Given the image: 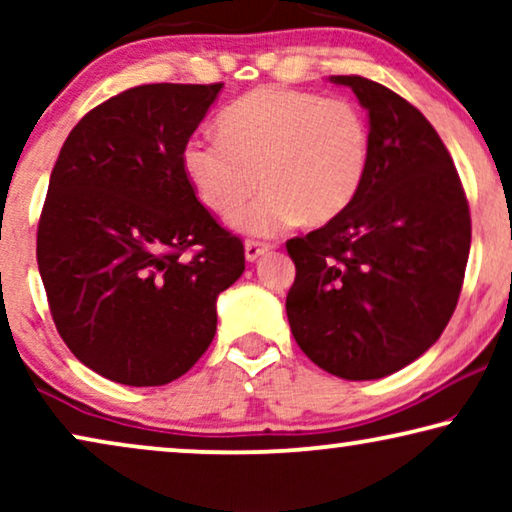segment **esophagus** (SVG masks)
<instances>
[{
	"label": "esophagus",
	"instance_id": "1",
	"mask_svg": "<svg viewBox=\"0 0 512 512\" xmlns=\"http://www.w3.org/2000/svg\"><path fill=\"white\" fill-rule=\"evenodd\" d=\"M272 247L270 244H263V242H254V240H249L247 244H244V256H247V261L249 263H254V261H258V258H261L263 254H268Z\"/></svg>",
	"mask_w": 512,
	"mask_h": 512
}]
</instances>
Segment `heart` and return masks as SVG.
Here are the masks:
<instances>
[{
  "label": "heart",
  "instance_id": "1",
  "mask_svg": "<svg viewBox=\"0 0 512 512\" xmlns=\"http://www.w3.org/2000/svg\"><path fill=\"white\" fill-rule=\"evenodd\" d=\"M219 137L195 135L181 146V170L198 200L235 228L272 237L303 219L333 221L356 200L368 177L370 123L349 100L293 88H256L228 104L216 121Z\"/></svg>",
  "mask_w": 512,
  "mask_h": 512
}]
</instances>
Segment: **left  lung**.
Instances as JSON below:
<instances>
[{
    "label": "left lung",
    "mask_w": 512,
    "mask_h": 512,
    "mask_svg": "<svg viewBox=\"0 0 512 512\" xmlns=\"http://www.w3.org/2000/svg\"><path fill=\"white\" fill-rule=\"evenodd\" d=\"M368 111V177L340 216L286 242L298 347L342 380H380L419 359L457 307L471 214L443 139L422 111L363 76H331Z\"/></svg>",
    "instance_id": "1"
}]
</instances>
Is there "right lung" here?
Segmentation results:
<instances>
[{
  "label": "right lung",
  "instance_id": "add662e5",
  "mask_svg": "<svg viewBox=\"0 0 512 512\" xmlns=\"http://www.w3.org/2000/svg\"><path fill=\"white\" fill-rule=\"evenodd\" d=\"M221 88L125 90L88 111L55 160L41 282L60 338L111 382L160 387L188 373L214 340L216 298L244 272L242 240L181 170V146Z\"/></svg>",
  "mask_w": 512,
  "mask_h": 512
}]
</instances>
